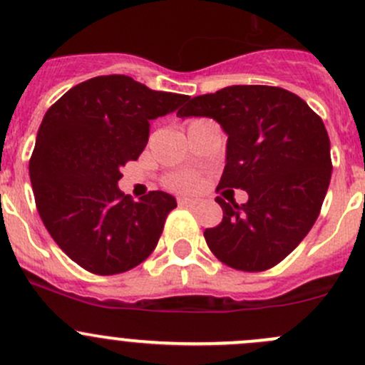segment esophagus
<instances>
[{
	"label": "esophagus",
	"instance_id": "obj_1",
	"mask_svg": "<svg viewBox=\"0 0 365 365\" xmlns=\"http://www.w3.org/2000/svg\"><path fill=\"white\" fill-rule=\"evenodd\" d=\"M178 205L180 206H194L196 205V201L189 200V197H178Z\"/></svg>",
	"mask_w": 365,
	"mask_h": 365
}]
</instances>
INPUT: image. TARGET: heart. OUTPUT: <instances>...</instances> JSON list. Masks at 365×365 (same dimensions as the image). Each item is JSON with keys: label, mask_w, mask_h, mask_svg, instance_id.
Returning <instances> with one entry per match:
<instances>
[{"label": "heart", "mask_w": 365, "mask_h": 365, "mask_svg": "<svg viewBox=\"0 0 365 365\" xmlns=\"http://www.w3.org/2000/svg\"><path fill=\"white\" fill-rule=\"evenodd\" d=\"M171 185L178 190H196L200 187V178L196 176H178L171 182Z\"/></svg>", "instance_id": "1"}]
</instances>
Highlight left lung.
I'll list each match as a JSON object with an SVG mask.
<instances>
[{"mask_svg": "<svg viewBox=\"0 0 365 365\" xmlns=\"http://www.w3.org/2000/svg\"><path fill=\"white\" fill-rule=\"evenodd\" d=\"M178 118H213L227 135L217 189H242L247 203H226L222 222L205 231L210 251L231 268L261 272L284 259L316 222L332 175L322 118L277 86L235 84L187 98Z\"/></svg>", "mask_w": 365, "mask_h": 365, "instance_id": "obj_1", "label": "left lung"}]
</instances>
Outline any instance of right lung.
Wrapping results in <instances>:
<instances>
[{
	"label": "right lung",
	"instance_id": "obj_1",
	"mask_svg": "<svg viewBox=\"0 0 365 365\" xmlns=\"http://www.w3.org/2000/svg\"><path fill=\"white\" fill-rule=\"evenodd\" d=\"M187 98L128 76H101L73 86L43 116L29 160L35 203L54 242L84 270L121 274L157 247L176 200L162 190L139 201L125 196L120 169L145 150L150 120Z\"/></svg>",
	"mask_w": 365,
	"mask_h": 365
}]
</instances>
